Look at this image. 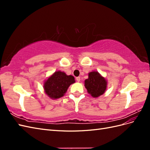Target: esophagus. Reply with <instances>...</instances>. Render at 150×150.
<instances>
[{"label":"esophagus","instance_id":"1","mask_svg":"<svg viewBox=\"0 0 150 150\" xmlns=\"http://www.w3.org/2000/svg\"><path fill=\"white\" fill-rule=\"evenodd\" d=\"M76 81H78V82H79V81H81V78H80V77H77V78H76Z\"/></svg>","mask_w":150,"mask_h":150}]
</instances>
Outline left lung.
<instances>
[{
    "instance_id": "1",
    "label": "left lung",
    "mask_w": 150,
    "mask_h": 150,
    "mask_svg": "<svg viewBox=\"0 0 150 150\" xmlns=\"http://www.w3.org/2000/svg\"><path fill=\"white\" fill-rule=\"evenodd\" d=\"M84 84L88 93L94 98L101 96L105 92L107 86L106 79L96 71L90 72L89 78L85 80Z\"/></svg>"
}]
</instances>
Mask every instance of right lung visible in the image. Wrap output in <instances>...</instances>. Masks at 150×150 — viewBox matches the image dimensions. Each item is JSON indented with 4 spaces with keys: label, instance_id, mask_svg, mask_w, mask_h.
I'll use <instances>...</instances> for the list:
<instances>
[{
    "label": "right lung",
    "instance_id": "1",
    "mask_svg": "<svg viewBox=\"0 0 150 150\" xmlns=\"http://www.w3.org/2000/svg\"><path fill=\"white\" fill-rule=\"evenodd\" d=\"M74 82L72 76H67L61 71L55 72L44 83L45 93L52 99L59 98L64 96L69 86Z\"/></svg>",
    "mask_w": 150,
    "mask_h": 150
}]
</instances>
